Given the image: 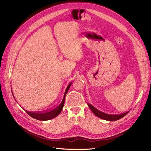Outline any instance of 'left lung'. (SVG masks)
Returning a JSON list of instances; mask_svg holds the SVG:
<instances>
[{"label": "left lung", "instance_id": "obj_1", "mask_svg": "<svg viewBox=\"0 0 151 151\" xmlns=\"http://www.w3.org/2000/svg\"><path fill=\"white\" fill-rule=\"evenodd\" d=\"M88 105L89 106V108L90 109V110L92 111V112H93L96 116H98V117L101 119H104L105 120H109V121H115V120H117L121 118H122L123 116H124L125 115H127V113H129V111H127V112H125L124 114H119V115H110V114H105L102 112V111L99 110L98 109H96L95 107L93 105H91V104H88Z\"/></svg>", "mask_w": 151, "mask_h": 151}]
</instances>
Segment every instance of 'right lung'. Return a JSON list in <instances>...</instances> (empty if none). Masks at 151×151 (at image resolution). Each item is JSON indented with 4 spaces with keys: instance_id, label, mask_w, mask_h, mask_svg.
<instances>
[{
    "instance_id": "add662e5",
    "label": "right lung",
    "mask_w": 151,
    "mask_h": 151,
    "mask_svg": "<svg viewBox=\"0 0 151 151\" xmlns=\"http://www.w3.org/2000/svg\"><path fill=\"white\" fill-rule=\"evenodd\" d=\"M71 83H70L68 85V86H67L62 101H61V103L56 106V108L53 109H51L50 110H47L45 111H42V112H32V111H29L26 110H25L27 112V114L29 116H31V117L35 119H37V120H42V121L48 120H51L53 118L56 117L57 115H58L61 113V111L63 109V106H64V104H65L66 95L68 91Z\"/></svg>"
}]
</instances>
